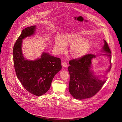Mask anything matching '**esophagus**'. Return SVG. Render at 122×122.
<instances>
[{
    "instance_id": "esophagus-1",
    "label": "esophagus",
    "mask_w": 122,
    "mask_h": 122,
    "mask_svg": "<svg viewBox=\"0 0 122 122\" xmlns=\"http://www.w3.org/2000/svg\"><path fill=\"white\" fill-rule=\"evenodd\" d=\"M62 66L63 67H67V66H68V65H67V62H66V61H64V62H62Z\"/></svg>"
}]
</instances>
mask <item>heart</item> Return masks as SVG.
I'll use <instances>...</instances> for the list:
<instances>
[{
	"instance_id": "heart-1",
	"label": "heart",
	"mask_w": 122,
	"mask_h": 122,
	"mask_svg": "<svg viewBox=\"0 0 122 122\" xmlns=\"http://www.w3.org/2000/svg\"><path fill=\"white\" fill-rule=\"evenodd\" d=\"M66 46H71L70 53L71 56L78 58L86 54L89 49L90 43L78 33L71 34L64 39L61 38L56 39L55 46L57 52L61 53L65 51Z\"/></svg>"
}]
</instances>
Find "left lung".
Wrapping results in <instances>:
<instances>
[{"label":"left lung","instance_id":"8db88e82","mask_svg":"<svg viewBox=\"0 0 122 122\" xmlns=\"http://www.w3.org/2000/svg\"><path fill=\"white\" fill-rule=\"evenodd\" d=\"M103 47V51L108 54L105 55L109 57L112 64L111 51L105 40ZM96 56L88 54L69 61L70 65L68 70L70 75L69 91L70 94L76 99L81 100L95 96L102 88L106 81L98 79L92 74L90 71L92 60ZM111 68V65L108 71Z\"/></svg>","mask_w":122,"mask_h":122}]
</instances>
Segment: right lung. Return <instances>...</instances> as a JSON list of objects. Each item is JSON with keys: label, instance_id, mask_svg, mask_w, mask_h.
I'll return each instance as SVG.
<instances>
[{"label": "right lung", "instance_id": "right-lung-1", "mask_svg": "<svg viewBox=\"0 0 122 122\" xmlns=\"http://www.w3.org/2000/svg\"><path fill=\"white\" fill-rule=\"evenodd\" d=\"M35 26L25 28L15 42L13 50L16 74L23 86L30 93L37 96L49 90L55 75L61 69V59L44 52L34 61L25 60L22 52V39L32 35Z\"/></svg>", "mask_w": 122, "mask_h": 122}]
</instances>
